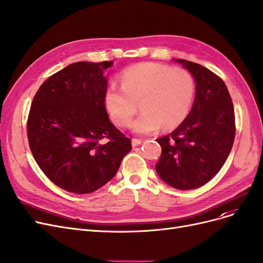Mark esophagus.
I'll return each mask as SVG.
<instances>
[{
  "label": "esophagus",
  "instance_id": "obj_1",
  "mask_svg": "<svg viewBox=\"0 0 263 263\" xmlns=\"http://www.w3.org/2000/svg\"><path fill=\"white\" fill-rule=\"evenodd\" d=\"M141 139H138V138H133L132 139V145L133 147H136V146H139L141 144Z\"/></svg>",
  "mask_w": 263,
  "mask_h": 263
}]
</instances>
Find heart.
I'll return each mask as SVG.
<instances>
[{"label":"heart","instance_id":"1","mask_svg":"<svg viewBox=\"0 0 263 263\" xmlns=\"http://www.w3.org/2000/svg\"><path fill=\"white\" fill-rule=\"evenodd\" d=\"M122 87L109 85L104 93V105L112 121L122 128L134 123V132L141 135L160 128L171 129L187 116L194 100L193 77L183 68H171L156 62H142L126 69L121 77Z\"/></svg>","mask_w":263,"mask_h":263}]
</instances>
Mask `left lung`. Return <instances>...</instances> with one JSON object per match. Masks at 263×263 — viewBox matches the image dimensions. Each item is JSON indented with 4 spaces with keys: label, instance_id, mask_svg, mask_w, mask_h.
<instances>
[{
    "label": "left lung",
    "instance_id": "left-lung-1",
    "mask_svg": "<svg viewBox=\"0 0 263 263\" xmlns=\"http://www.w3.org/2000/svg\"><path fill=\"white\" fill-rule=\"evenodd\" d=\"M196 82L192 109L177 129L157 141L162 153L158 176L178 190L197 189L221 169L233 148L236 125L232 98L221 79L198 63L176 59Z\"/></svg>",
    "mask_w": 263,
    "mask_h": 263
}]
</instances>
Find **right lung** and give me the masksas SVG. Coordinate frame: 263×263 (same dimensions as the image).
Segmentation results:
<instances>
[{"instance_id": "right-lung-1", "label": "right lung", "mask_w": 263, "mask_h": 263, "mask_svg": "<svg viewBox=\"0 0 263 263\" xmlns=\"http://www.w3.org/2000/svg\"><path fill=\"white\" fill-rule=\"evenodd\" d=\"M113 61L74 62L41 85L31 102L27 138L37 164L62 190L86 194L105 185L132 150L109 122L105 70Z\"/></svg>"}]
</instances>
